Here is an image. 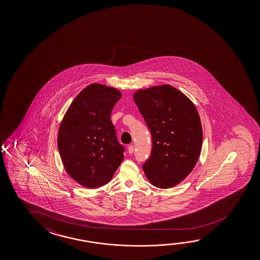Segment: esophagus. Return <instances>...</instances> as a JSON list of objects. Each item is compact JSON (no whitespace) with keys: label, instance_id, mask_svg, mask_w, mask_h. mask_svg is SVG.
Instances as JSON below:
<instances>
[{"label":"esophagus","instance_id":"esophagus-1","mask_svg":"<svg viewBox=\"0 0 260 260\" xmlns=\"http://www.w3.org/2000/svg\"><path fill=\"white\" fill-rule=\"evenodd\" d=\"M128 152L129 154H132L134 152V146H132V145L128 146Z\"/></svg>","mask_w":260,"mask_h":260}]
</instances>
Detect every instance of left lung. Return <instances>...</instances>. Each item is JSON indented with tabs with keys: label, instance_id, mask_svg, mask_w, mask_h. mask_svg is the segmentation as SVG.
Segmentation results:
<instances>
[{
	"label": "left lung",
	"instance_id": "8db88e82",
	"mask_svg": "<svg viewBox=\"0 0 260 260\" xmlns=\"http://www.w3.org/2000/svg\"><path fill=\"white\" fill-rule=\"evenodd\" d=\"M133 100L152 137V149L143 171L159 188L180 183L196 166L203 141L196 107L173 86L138 89Z\"/></svg>",
	"mask_w": 260,
	"mask_h": 260
}]
</instances>
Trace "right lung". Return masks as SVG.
<instances>
[{
    "instance_id": "1",
    "label": "right lung",
    "mask_w": 260,
    "mask_h": 260,
    "mask_svg": "<svg viewBox=\"0 0 260 260\" xmlns=\"http://www.w3.org/2000/svg\"><path fill=\"white\" fill-rule=\"evenodd\" d=\"M119 89L92 83L73 100L60 122L58 149L64 169L76 182L96 188L111 181L124 158L111 120Z\"/></svg>"
}]
</instances>
